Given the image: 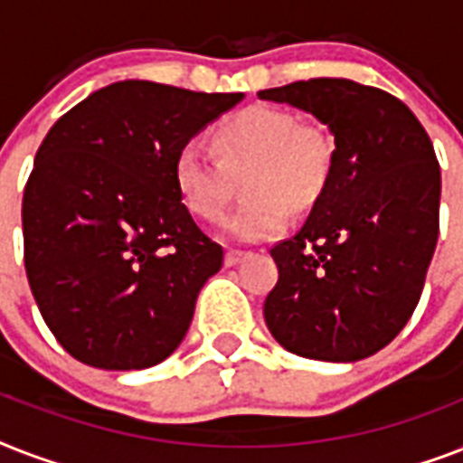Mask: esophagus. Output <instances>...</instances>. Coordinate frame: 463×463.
<instances>
[{"label":"esophagus","instance_id":"esophagus-1","mask_svg":"<svg viewBox=\"0 0 463 463\" xmlns=\"http://www.w3.org/2000/svg\"><path fill=\"white\" fill-rule=\"evenodd\" d=\"M247 252L245 250H235V247H228V252H225V267H235L240 261L245 260Z\"/></svg>","mask_w":463,"mask_h":463}]
</instances>
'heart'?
<instances>
[{
	"label": "heart",
	"instance_id": "heart-1",
	"mask_svg": "<svg viewBox=\"0 0 463 463\" xmlns=\"http://www.w3.org/2000/svg\"><path fill=\"white\" fill-rule=\"evenodd\" d=\"M216 148L189 139L175 156V184L202 221L216 223L228 209L235 180L245 177L247 202L225 221L232 238H276L293 213L307 211L329 184L336 141L319 122L296 112L250 105L216 129Z\"/></svg>",
	"mask_w": 463,
	"mask_h": 463
}]
</instances>
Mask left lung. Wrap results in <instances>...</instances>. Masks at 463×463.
<instances>
[{
  "label": "left lung",
  "mask_w": 463,
  "mask_h": 463,
  "mask_svg": "<svg viewBox=\"0 0 463 463\" xmlns=\"http://www.w3.org/2000/svg\"><path fill=\"white\" fill-rule=\"evenodd\" d=\"M260 98L329 127L336 160L307 221L271 247L279 281L264 300L271 336L312 360L353 363L413 315L439 232V163L416 115L392 93L309 79Z\"/></svg>",
  "instance_id": "left-lung-1"
}]
</instances>
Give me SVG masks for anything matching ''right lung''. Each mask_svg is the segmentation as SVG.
Instances as JSON below:
<instances>
[{
  "instance_id": "1",
  "label": "right lung",
  "mask_w": 463,
  "mask_h": 463,
  "mask_svg": "<svg viewBox=\"0 0 463 463\" xmlns=\"http://www.w3.org/2000/svg\"><path fill=\"white\" fill-rule=\"evenodd\" d=\"M242 93L118 81L61 115L24 189V261L69 355L144 370L182 344L199 290L223 267L175 184V156Z\"/></svg>"
}]
</instances>
